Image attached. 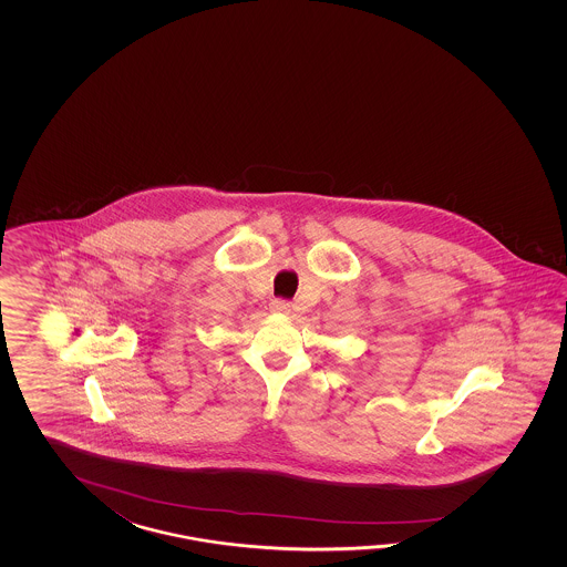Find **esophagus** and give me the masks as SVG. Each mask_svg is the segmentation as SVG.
Wrapping results in <instances>:
<instances>
[{"instance_id": "1", "label": "esophagus", "mask_w": 567, "mask_h": 567, "mask_svg": "<svg viewBox=\"0 0 567 567\" xmlns=\"http://www.w3.org/2000/svg\"><path fill=\"white\" fill-rule=\"evenodd\" d=\"M271 312L276 313H289V310H291V303H289L288 300H281V298H278V300H271Z\"/></svg>"}]
</instances>
